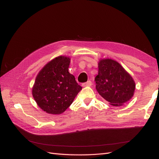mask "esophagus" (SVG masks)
Here are the masks:
<instances>
[{"instance_id":"esophagus-1","label":"esophagus","mask_w":159,"mask_h":159,"mask_svg":"<svg viewBox=\"0 0 159 159\" xmlns=\"http://www.w3.org/2000/svg\"><path fill=\"white\" fill-rule=\"evenodd\" d=\"M82 85L84 86V87H85V86H90V85H91V81L90 80H89L87 81V82L84 83L82 84Z\"/></svg>"}]
</instances>
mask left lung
Returning <instances> with one entry per match:
<instances>
[{
	"instance_id": "8db88e82",
	"label": "left lung",
	"mask_w": 159,
	"mask_h": 159,
	"mask_svg": "<svg viewBox=\"0 0 159 159\" xmlns=\"http://www.w3.org/2000/svg\"><path fill=\"white\" fill-rule=\"evenodd\" d=\"M95 81L99 94L115 107L131 99L135 89L131 75L117 61L109 58L99 61L98 75Z\"/></svg>"
}]
</instances>
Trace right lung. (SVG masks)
<instances>
[{"label":"right lung","mask_w":159,"mask_h":159,"mask_svg":"<svg viewBox=\"0 0 159 159\" xmlns=\"http://www.w3.org/2000/svg\"><path fill=\"white\" fill-rule=\"evenodd\" d=\"M70 58L60 56L46 64L38 74L32 95L38 107L47 113H64L82 89L69 73Z\"/></svg>","instance_id":"add662e5"}]
</instances>
